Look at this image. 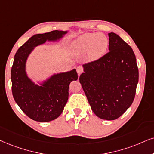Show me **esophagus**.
<instances>
[{"label":"esophagus","mask_w":154,"mask_h":154,"mask_svg":"<svg viewBox=\"0 0 154 154\" xmlns=\"http://www.w3.org/2000/svg\"><path fill=\"white\" fill-rule=\"evenodd\" d=\"M82 72H83V69H82V68L81 67H77V74H78L79 76L82 73Z\"/></svg>","instance_id":"1"}]
</instances>
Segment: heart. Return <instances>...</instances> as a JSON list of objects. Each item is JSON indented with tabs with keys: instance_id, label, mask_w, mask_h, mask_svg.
I'll list each match as a JSON object with an SVG mask.
<instances>
[{
	"instance_id": "b5f03b06",
	"label": "heart",
	"mask_w": 154,
	"mask_h": 154,
	"mask_svg": "<svg viewBox=\"0 0 154 154\" xmlns=\"http://www.w3.org/2000/svg\"><path fill=\"white\" fill-rule=\"evenodd\" d=\"M109 46V39L103 33H85L77 38L72 42L71 50L76 56L87 52L89 60L100 59L106 53Z\"/></svg>"
}]
</instances>
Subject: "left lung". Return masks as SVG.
Masks as SVG:
<instances>
[{
	"label": "left lung",
	"instance_id": "left-lung-1",
	"mask_svg": "<svg viewBox=\"0 0 154 154\" xmlns=\"http://www.w3.org/2000/svg\"><path fill=\"white\" fill-rule=\"evenodd\" d=\"M108 35L109 51L82 65L79 82L93 112L102 119L114 120L133 103L139 70L131 47L114 32Z\"/></svg>",
	"mask_w": 154,
	"mask_h": 154
}]
</instances>
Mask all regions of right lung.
I'll list each match as a JSON object with an SVG mask.
<instances>
[{
  "label": "right lung",
  "mask_w": 154,
  "mask_h": 154,
  "mask_svg": "<svg viewBox=\"0 0 154 154\" xmlns=\"http://www.w3.org/2000/svg\"><path fill=\"white\" fill-rule=\"evenodd\" d=\"M67 31L53 30L36 34L17 50L11 69L13 98L31 119L48 122L57 119L63 112L69 97V86L78 78L75 69L54 74L35 84L26 72L27 60L35 48L48 42H58Z\"/></svg>",
  "instance_id": "obj_1"
}]
</instances>
